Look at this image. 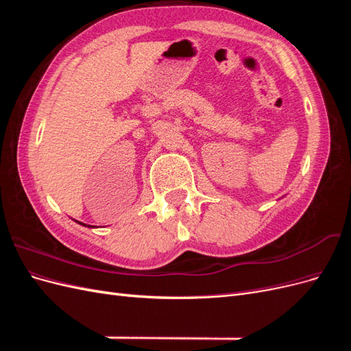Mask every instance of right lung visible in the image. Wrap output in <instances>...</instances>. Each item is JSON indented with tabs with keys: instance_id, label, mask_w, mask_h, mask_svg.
I'll list each match as a JSON object with an SVG mask.
<instances>
[{
	"instance_id": "1",
	"label": "right lung",
	"mask_w": 351,
	"mask_h": 351,
	"mask_svg": "<svg viewBox=\"0 0 351 351\" xmlns=\"http://www.w3.org/2000/svg\"><path fill=\"white\" fill-rule=\"evenodd\" d=\"M79 224H82V222H79ZM82 226H86V224H82ZM88 227H92V226H88Z\"/></svg>"
}]
</instances>
